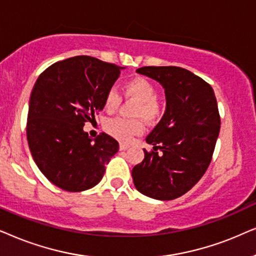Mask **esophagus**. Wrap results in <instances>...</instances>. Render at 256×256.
<instances>
[{"mask_svg":"<svg viewBox=\"0 0 256 256\" xmlns=\"http://www.w3.org/2000/svg\"><path fill=\"white\" fill-rule=\"evenodd\" d=\"M128 148H130V145L126 144V142H120V145H119V148L120 150H128Z\"/></svg>","mask_w":256,"mask_h":256,"instance_id":"obj_1","label":"esophagus"}]
</instances>
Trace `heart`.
<instances>
[{
    "mask_svg": "<svg viewBox=\"0 0 256 256\" xmlns=\"http://www.w3.org/2000/svg\"><path fill=\"white\" fill-rule=\"evenodd\" d=\"M122 92L126 98L138 102L134 111V117H142L150 124L158 122L165 110V105L156 97V88L145 77H134L125 82ZM122 102L120 94L116 88H110L104 97V108L112 114L119 108ZM105 128L111 136L122 142H130L136 136L144 131V124L140 119H128L122 117L112 118L106 122Z\"/></svg>",
    "mask_w": 256,
    "mask_h": 256,
    "instance_id": "heart-1",
    "label": "heart"
}]
</instances>
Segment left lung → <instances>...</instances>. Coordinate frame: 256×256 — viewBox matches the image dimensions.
Wrapping results in <instances>:
<instances>
[{"instance_id": "obj_1", "label": "left lung", "mask_w": 256, "mask_h": 256, "mask_svg": "<svg viewBox=\"0 0 256 256\" xmlns=\"http://www.w3.org/2000/svg\"><path fill=\"white\" fill-rule=\"evenodd\" d=\"M137 72L165 88L166 112L146 142L145 158L132 170L139 192L173 200L188 192L208 168L220 131V114L210 85L179 66H142ZM160 152L158 154V150Z\"/></svg>"}]
</instances>
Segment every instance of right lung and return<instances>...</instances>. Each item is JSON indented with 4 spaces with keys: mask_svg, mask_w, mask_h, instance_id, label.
Returning <instances> with one entry per match:
<instances>
[{
    "mask_svg": "<svg viewBox=\"0 0 256 256\" xmlns=\"http://www.w3.org/2000/svg\"><path fill=\"white\" fill-rule=\"evenodd\" d=\"M120 66L91 56H74L46 68L37 78L29 102L26 138L46 179L68 192L96 186L105 165L119 148L106 134L92 140L83 126L104 108V97Z\"/></svg>",
    "mask_w": 256,
    "mask_h": 256,
    "instance_id": "obj_1",
    "label": "right lung"
}]
</instances>
